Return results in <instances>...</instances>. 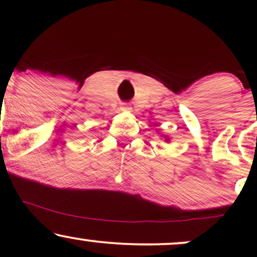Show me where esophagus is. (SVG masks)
<instances>
[{
	"instance_id": "esophagus-1",
	"label": "esophagus",
	"mask_w": 257,
	"mask_h": 257,
	"mask_svg": "<svg viewBox=\"0 0 257 257\" xmlns=\"http://www.w3.org/2000/svg\"><path fill=\"white\" fill-rule=\"evenodd\" d=\"M120 110H122V111H129V110H131V107H129L128 104H122V106H120Z\"/></svg>"
}]
</instances>
